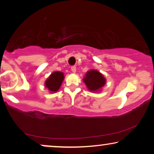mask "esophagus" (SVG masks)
Wrapping results in <instances>:
<instances>
[{"label":"esophagus","instance_id":"obj_1","mask_svg":"<svg viewBox=\"0 0 154 154\" xmlns=\"http://www.w3.org/2000/svg\"><path fill=\"white\" fill-rule=\"evenodd\" d=\"M71 71H72L73 73H75L76 72V67H75V66H71Z\"/></svg>","mask_w":154,"mask_h":154}]
</instances>
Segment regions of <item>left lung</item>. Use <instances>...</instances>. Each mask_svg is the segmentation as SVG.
Returning <instances> with one entry per match:
<instances>
[{
  "instance_id": "8db88e82",
  "label": "left lung",
  "mask_w": 154,
  "mask_h": 154,
  "mask_svg": "<svg viewBox=\"0 0 154 154\" xmlns=\"http://www.w3.org/2000/svg\"><path fill=\"white\" fill-rule=\"evenodd\" d=\"M83 81L85 83L88 89L91 92L100 91L102 88L106 83V79L98 71H88L83 78Z\"/></svg>"
}]
</instances>
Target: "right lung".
<instances>
[{"instance_id": "right-lung-1", "label": "right lung", "mask_w": 154, "mask_h": 154, "mask_svg": "<svg viewBox=\"0 0 154 154\" xmlns=\"http://www.w3.org/2000/svg\"><path fill=\"white\" fill-rule=\"evenodd\" d=\"M64 79V73L60 71H54L45 82V86L51 92H55L60 89Z\"/></svg>"}]
</instances>
